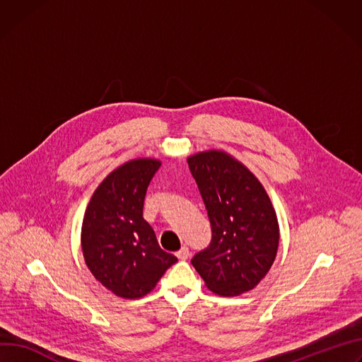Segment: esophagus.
<instances>
[{"mask_svg":"<svg viewBox=\"0 0 362 362\" xmlns=\"http://www.w3.org/2000/svg\"><path fill=\"white\" fill-rule=\"evenodd\" d=\"M176 255H177V258L182 259V261L187 259V257H189V248H187L186 245H183V247L176 252Z\"/></svg>","mask_w":362,"mask_h":362,"instance_id":"1","label":"esophagus"}]
</instances>
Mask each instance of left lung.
<instances>
[{
  "label": "left lung",
  "instance_id": "obj_1",
  "mask_svg": "<svg viewBox=\"0 0 362 362\" xmlns=\"http://www.w3.org/2000/svg\"><path fill=\"white\" fill-rule=\"evenodd\" d=\"M212 229L211 244L192 258L208 288L238 296L272 269L279 248V222L269 194L240 161L223 151L187 158Z\"/></svg>",
  "mask_w": 362,
  "mask_h": 362
}]
</instances>
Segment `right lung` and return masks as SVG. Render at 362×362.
Returning <instances> with one entry per match:
<instances>
[{
	"instance_id": "right-lung-1",
	"label": "right lung",
	"mask_w": 362,
	"mask_h": 362,
	"mask_svg": "<svg viewBox=\"0 0 362 362\" xmlns=\"http://www.w3.org/2000/svg\"><path fill=\"white\" fill-rule=\"evenodd\" d=\"M160 161L122 164L96 187L82 223V251L93 277L125 299L143 298L177 258L163 251L143 218L147 187Z\"/></svg>"
}]
</instances>
